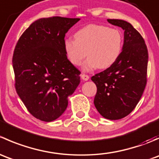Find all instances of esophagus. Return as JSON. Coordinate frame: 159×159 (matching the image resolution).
Returning <instances> with one entry per match:
<instances>
[{"mask_svg":"<svg viewBox=\"0 0 159 159\" xmlns=\"http://www.w3.org/2000/svg\"><path fill=\"white\" fill-rule=\"evenodd\" d=\"M81 78H82L84 81H88V80L89 79V76L88 75H85V74H82V75H81Z\"/></svg>","mask_w":159,"mask_h":159,"instance_id":"esophagus-1","label":"esophagus"}]
</instances>
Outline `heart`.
Segmentation results:
<instances>
[{
	"label": "heart",
	"instance_id": "obj_1",
	"mask_svg": "<svg viewBox=\"0 0 159 159\" xmlns=\"http://www.w3.org/2000/svg\"><path fill=\"white\" fill-rule=\"evenodd\" d=\"M75 39L66 38L64 48L69 61L75 66L83 65V70L106 69L119 58L123 48L124 37L117 28L100 25H89L77 30Z\"/></svg>",
	"mask_w": 159,
	"mask_h": 159
}]
</instances>
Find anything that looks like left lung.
Returning <instances> with one entry per match:
<instances>
[{
	"mask_svg": "<svg viewBox=\"0 0 159 159\" xmlns=\"http://www.w3.org/2000/svg\"><path fill=\"white\" fill-rule=\"evenodd\" d=\"M124 30V44L118 60L96 74L91 80L97 86L94 104L104 118L118 120L129 115L139 103L147 83L148 54L142 35L129 22L108 19Z\"/></svg>",
	"mask_w": 159,
	"mask_h": 159,
	"instance_id": "obj_1",
	"label": "left lung"
}]
</instances>
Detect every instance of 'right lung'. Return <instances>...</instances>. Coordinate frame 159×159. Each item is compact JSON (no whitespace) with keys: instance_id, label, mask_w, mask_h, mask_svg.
<instances>
[{"instance_id":"right-lung-1","label":"right lung","mask_w":159,"mask_h":159,"mask_svg":"<svg viewBox=\"0 0 159 159\" xmlns=\"http://www.w3.org/2000/svg\"><path fill=\"white\" fill-rule=\"evenodd\" d=\"M79 18L51 17L35 20L14 48L15 89L28 111L52 121L65 112L68 96L80 83L79 71L67 57L65 34Z\"/></svg>"}]
</instances>
